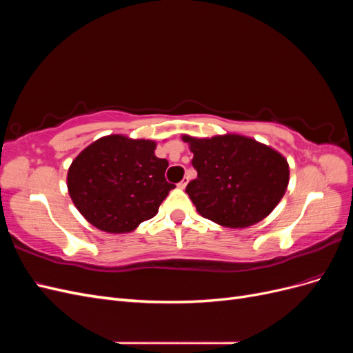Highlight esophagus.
<instances>
[{
  "label": "esophagus",
  "instance_id": "obj_1",
  "mask_svg": "<svg viewBox=\"0 0 353 353\" xmlns=\"http://www.w3.org/2000/svg\"><path fill=\"white\" fill-rule=\"evenodd\" d=\"M187 184H188V176H185V178L181 179V183L178 184V187H179V188H185V187H187Z\"/></svg>",
  "mask_w": 353,
  "mask_h": 353
}]
</instances>
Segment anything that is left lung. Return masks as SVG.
Returning a JSON list of instances; mask_svg holds the SVG:
<instances>
[{
  "instance_id": "1",
  "label": "left lung",
  "mask_w": 353,
  "mask_h": 353,
  "mask_svg": "<svg viewBox=\"0 0 353 353\" xmlns=\"http://www.w3.org/2000/svg\"><path fill=\"white\" fill-rule=\"evenodd\" d=\"M183 140L197 170L185 191L201 216L244 228L268 216L283 199L290 170L271 147L234 134L205 140L184 135Z\"/></svg>"
}]
</instances>
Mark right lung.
Returning <instances> with one entry per match:
<instances>
[{"instance_id":"right-lung-1","label":"right lung","mask_w":353,"mask_h":353,"mask_svg":"<svg viewBox=\"0 0 353 353\" xmlns=\"http://www.w3.org/2000/svg\"><path fill=\"white\" fill-rule=\"evenodd\" d=\"M156 143L109 135L88 145L68 172L72 201L94 227L130 232L152 219L175 188L165 178L166 159L154 154Z\"/></svg>"}]
</instances>
